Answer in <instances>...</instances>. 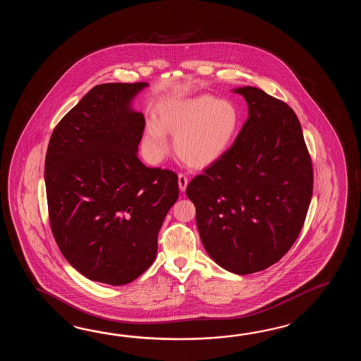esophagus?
<instances>
[{"label":"esophagus","mask_w":361,"mask_h":361,"mask_svg":"<svg viewBox=\"0 0 361 361\" xmlns=\"http://www.w3.org/2000/svg\"><path fill=\"white\" fill-rule=\"evenodd\" d=\"M178 184H179V190H180V192L185 191L187 184H188V178L185 177L184 174H179V176H178Z\"/></svg>","instance_id":"obj_1"}]
</instances>
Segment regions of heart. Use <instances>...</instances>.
<instances>
[{
  "label": "heart",
  "instance_id": "b5f03b06",
  "mask_svg": "<svg viewBox=\"0 0 361 361\" xmlns=\"http://www.w3.org/2000/svg\"><path fill=\"white\" fill-rule=\"evenodd\" d=\"M238 126L240 114L230 100L212 95L171 100L160 108L159 123H147L143 146L151 159L160 160L169 151V133L177 137L178 157L191 168L204 169L228 151Z\"/></svg>",
  "mask_w": 361,
  "mask_h": 361
}]
</instances>
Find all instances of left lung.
Returning a JSON list of instances; mask_svg holds the SVG:
<instances>
[{"instance_id":"left-lung-1","label":"left lung","mask_w":361,"mask_h":361,"mask_svg":"<svg viewBox=\"0 0 361 361\" xmlns=\"http://www.w3.org/2000/svg\"><path fill=\"white\" fill-rule=\"evenodd\" d=\"M233 92L245 98L249 117L222 159L193 178L185 193L210 258L247 275L280 261L295 243L314 171L292 108L253 86Z\"/></svg>"}]
</instances>
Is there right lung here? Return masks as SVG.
<instances>
[{"label":"right lung","mask_w":361,"mask_h":361,"mask_svg":"<svg viewBox=\"0 0 361 361\" xmlns=\"http://www.w3.org/2000/svg\"><path fill=\"white\" fill-rule=\"evenodd\" d=\"M146 86H94L47 147L55 241L73 269L103 284H129L154 263L159 231L179 195L174 171L148 168L137 156L146 121L131 100Z\"/></svg>","instance_id":"1"}]
</instances>
